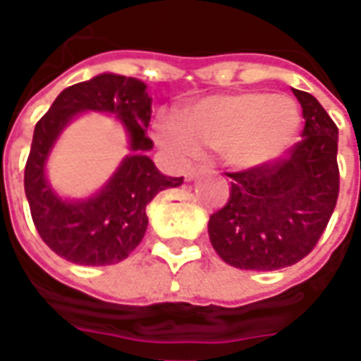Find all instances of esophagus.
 Instances as JSON below:
<instances>
[{
  "instance_id": "34e87169",
  "label": "esophagus",
  "mask_w": 361,
  "mask_h": 361,
  "mask_svg": "<svg viewBox=\"0 0 361 361\" xmlns=\"http://www.w3.org/2000/svg\"><path fill=\"white\" fill-rule=\"evenodd\" d=\"M204 172H207V168H203V166H193V168H189L188 172H185V180H195V178H199V176Z\"/></svg>"
}]
</instances>
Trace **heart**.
Returning a JSON list of instances; mask_svg holds the SVG:
<instances>
[{
	"mask_svg": "<svg viewBox=\"0 0 361 361\" xmlns=\"http://www.w3.org/2000/svg\"><path fill=\"white\" fill-rule=\"evenodd\" d=\"M300 129V114L286 98L267 92L212 96L183 111L180 123L162 119L157 137L178 157L222 150L228 162L251 168L279 157Z\"/></svg>",
	"mask_w": 361,
	"mask_h": 361,
	"instance_id": "1",
	"label": "heart"
}]
</instances>
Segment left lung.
Listing matches in <instances>:
<instances>
[{
  "label": "left lung",
  "instance_id": "left-lung-1",
  "mask_svg": "<svg viewBox=\"0 0 361 361\" xmlns=\"http://www.w3.org/2000/svg\"><path fill=\"white\" fill-rule=\"evenodd\" d=\"M305 126L286 154L242 172H228V203L211 214L209 238L228 265L276 271L302 261L331 220L341 176L338 127L315 96L295 90Z\"/></svg>",
  "mask_w": 361,
  "mask_h": 361
}]
</instances>
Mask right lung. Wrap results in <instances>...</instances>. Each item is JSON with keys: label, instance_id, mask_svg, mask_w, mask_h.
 <instances>
[{"label": "right lung", "instance_id": "add662e5", "mask_svg": "<svg viewBox=\"0 0 361 361\" xmlns=\"http://www.w3.org/2000/svg\"><path fill=\"white\" fill-rule=\"evenodd\" d=\"M150 106L152 98L145 82L102 73L67 87L36 123L25 166V193L38 234L59 257L90 267L123 261L147 232V204L158 191L183 183V178L164 176L145 154L152 149L147 137ZM87 109L114 113L128 127L134 154L122 163L102 192L81 202H66L51 191L43 166L63 127Z\"/></svg>", "mask_w": 361, "mask_h": 361}]
</instances>
